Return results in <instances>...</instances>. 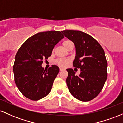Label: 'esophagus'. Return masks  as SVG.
Masks as SVG:
<instances>
[{
    "instance_id": "34e87169",
    "label": "esophagus",
    "mask_w": 123,
    "mask_h": 123,
    "mask_svg": "<svg viewBox=\"0 0 123 123\" xmlns=\"http://www.w3.org/2000/svg\"><path fill=\"white\" fill-rule=\"evenodd\" d=\"M63 69L62 68H60V71H62V70H63Z\"/></svg>"
}]
</instances>
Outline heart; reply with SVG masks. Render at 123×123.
<instances>
[{"mask_svg":"<svg viewBox=\"0 0 123 123\" xmlns=\"http://www.w3.org/2000/svg\"><path fill=\"white\" fill-rule=\"evenodd\" d=\"M70 42H71V41H70V40L64 41V42H63V43H62L63 46L65 47L66 45L67 44ZM56 62H57V63H58V64L60 66H65L66 65L68 64V63L69 62V60H66V59H59V60H57Z\"/></svg>","mask_w":123,"mask_h":123,"instance_id":"obj_1","label":"heart"}]
</instances>
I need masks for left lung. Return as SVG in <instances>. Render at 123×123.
<instances>
[{"instance_id":"obj_1","label":"left lung","mask_w":123,"mask_h":123,"mask_svg":"<svg viewBox=\"0 0 123 123\" xmlns=\"http://www.w3.org/2000/svg\"><path fill=\"white\" fill-rule=\"evenodd\" d=\"M75 45L76 57L73 65L81 69L79 76L67 69L66 81L70 94L79 101L87 102L99 94L107 79L108 63L105 52L92 36L80 31H61Z\"/></svg>"}]
</instances>
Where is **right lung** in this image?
<instances>
[{
    "label": "right lung",
    "instance_id": "obj_1",
    "mask_svg": "<svg viewBox=\"0 0 123 123\" xmlns=\"http://www.w3.org/2000/svg\"><path fill=\"white\" fill-rule=\"evenodd\" d=\"M63 37L60 31L39 32L28 39L18 50L13 66L14 81L27 98L38 101L50 92L60 69L52 65L44 69L43 59L51 55L54 46Z\"/></svg>",
    "mask_w": 123,
    "mask_h": 123
}]
</instances>
